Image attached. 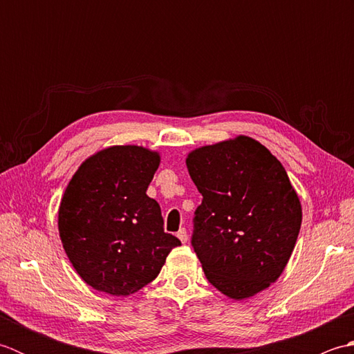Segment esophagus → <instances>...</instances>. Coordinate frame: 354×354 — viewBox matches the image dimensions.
<instances>
[{"instance_id": "obj_1", "label": "esophagus", "mask_w": 354, "mask_h": 354, "mask_svg": "<svg viewBox=\"0 0 354 354\" xmlns=\"http://www.w3.org/2000/svg\"><path fill=\"white\" fill-rule=\"evenodd\" d=\"M176 236H178V239H179V240H181L183 243H185L187 240H189V234H187V230H185V228H181V230H179V231L176 232Z\"/></svg>"}]
</instances>
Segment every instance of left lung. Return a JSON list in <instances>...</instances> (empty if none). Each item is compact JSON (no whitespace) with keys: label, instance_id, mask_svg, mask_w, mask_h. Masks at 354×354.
<instances>
[{"label":"left lung","instance_id":"obj_1","mask_svg":"<svg viewBox=\"0 0 354 354\" xmlns=\"http://www.w3.org/2000/svg\"><path fill=\"white\" fill-rule=\"evenodd\" d=\"M187 169L202 194L192 246L207 280L232 299L281 275L301 228V204L281 162L245 135L199 147Z\"/></svg>","mask_w":354,"mask_h":354}]
</instances>
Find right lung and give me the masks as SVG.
I'll return each mask as SVG.
<instances>
[{"label": "right lung", "instance_id": "right-lung-1", "mask_svg": "<svg viewBox=\"0 0 354 354\" xmlns=\"http://www.w3.org/2000/svg\"><path fill=\"white\" fill-rule=\"evenodd\" d=\"M158 165V152L112 146L82 162L66 185L59 236L74 269L95 290L135 293L181 245L164 232L160 204L146 194Z\"/></svg>", "mask_w": 354, "mask_h": 354}]
</instances>
